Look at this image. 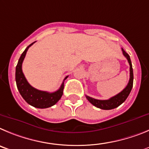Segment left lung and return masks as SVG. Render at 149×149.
<instances>
[{
  "label": "left lung",
  "mask_w": 149,
  "mask_h": 149,
  "mask_svg": "<svg viewBox=\"0 0 149 149\" xmlns=\"http://www.w3.org/2000/svg\"><path fill=\"white\" fill-rule=\"evenodd\" d=\"M122 51H123V55L125 57L128 59V63L130 65V79L129 81H128L127 86L123 90V91L116 94V96H113V97L110 98L109 100H96L92 97H90L88 96H85L87 98V100L90 102L92 104H93L96 108H99L100 109L103 110H111L113 109V108H117L118 106H120L122 103L124 102L128 95L131 93V91L133 87V81H134V74H133V68H132V64H131V58L130 56L125 51L124 49L122 48Z\"/></svg>",
  "instance_id": "left-lung-1"
}]
</instances>
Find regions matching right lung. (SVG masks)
<instances>
[{
  "label": "right lung",
  "mask_w": 149,
  "mask_h": 149,
  "mask_svg": "<svg viewBox=\"0 0 149 149\" xmlns=\"http://www.w3.org/2000/svg\"><path fill=\"white\" fill-rule=\"evenodd\" d=\"M36 42V41H35ZM35 42L32 43L23 52L18 60V65L16 66L15 69V81L17 88L19 91L20 94L21 95L24 100L26 102L35 108H47L54 105L57 102L61 99V96L63 95V89H64V81L61 84V87L58 91L53 93H49L47 91H39L36 88L32 87L28 83L27 80L26 79L22 71V63L25 58L26 53L27 52L29 47L34 44ZM67 77L64 79L65 81Z\"/></svg>",
  "instance_id": "right-lung-1"
}]
</instances>
